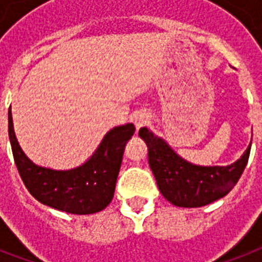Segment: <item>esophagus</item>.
<instances>
[{
    "instance_id": "34e87169",
    "label": "esophagus",
    "mask_w": 262,
    "mask_h": 262,
    "mask_svg": "<svg viewBox=\"0 0 262 262\" xmlns=\"http://www.w3.org/2000/svg\"><path fill=\"white\" fill-rule=\"evenodd\" d=\"M149 123V116L146 113H138L134 117V124H135V128L139 129L142 127H145L146 124Z\"/></svg>"
}]
</instances>
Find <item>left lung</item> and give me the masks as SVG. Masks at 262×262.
Here are the masks:
<instances>
[{
	"mask_svg": "<svg viewBox=\"0 0 262 262\" xmlns=\"http://www.w3.org/2000/svg\"><path fill=\"white\" fill-rule=\"evenodd\" d=\"M160 191L180 208H200L227 195L238 183L249 161L250 146L236 163L227 167H198L184 161L147 128L139 129Z\"/></svg>",
	"mask_w": 262,
	"mask_h": 262,
	"instance_id": "left-lung-1",
	"label": "left lung"
}]
</instances>
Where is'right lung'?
<instances>
[{"label":"right lung","instance_id":"obj_1","mask_svg":"<svg viewBox=\"0 0 262 262\" xmlns=\"http://www.w3.org/2000/svg\"><path fill=\"white\" fill-rule=\"evenodd\" d=\"M8 133L20 178L34 198L67 213L91 214L111 204L124 146L135 133V127L125 124L109 131L93 157L71 171L36 167L26 157L16 141L11 111L8 112Z\"/></svg>","mask_w":262,"mask_h":262}]
</instances>
